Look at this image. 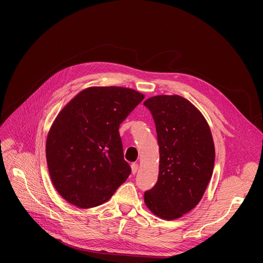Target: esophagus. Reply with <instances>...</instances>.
Returning a JSON list of instances; mask_svg holds the SVG:
<instances>
[{
  "instance_id": "obj_1",
  "label": "esophagus",
  "mask_w": 263,
  "mask_h": 263,
  "mask_svg": "<svg viewBox=\"0 0 263 263\" xmlns=\"http://www.w3.org/2000/svg\"><path fill=\"white\" fill-rule=\"evenodd\" d=\"M131 168H132V174H133V175L136 174V173H137V170H139V164H136V163L131 164Z\"/></svg>"
}]
</instances>
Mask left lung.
Segmentation results:
<instances>
[{
    "instance_id": "obj_1",
    "label": "left lung",
    "mask_w": 263,
    "mask_h": 263,
    "mask_svg": "<svg viewBox=\"0 0 263 263\" xmlns=\"http://www.w3.org/2000/svg\"><path fill=\"white\" fill-rule=\"evenodd\" d=\"M153 115L160 148L158 181L145 203L164 219L181 217L198 204L214 167L215 150L205 119L180 96H156L144 102Z\"/></svg>"
}]
</instances>
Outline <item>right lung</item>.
Returning a JSON list of instances; mask_svg holds the SVG:
<instances>
[{
	"label": "right lung",
	"mask_w": 263,
	"mask_h": 263,
	"mask_svg": "<svg viewBox=\"0 0 263 263\" xmlns=\"http://www.w3.org/2000/svg\"><path fill=\"white\" fill-rule=\"evenodd\" d=\"M144 96L123 87H90L78 93L49 132L46 156L61 196L79 208H92L113 196L131 167L123 159L120 123Z\"/></svg>",
	"instance_id": "1"
}]
</instances>
